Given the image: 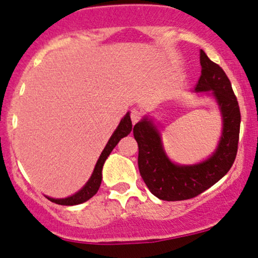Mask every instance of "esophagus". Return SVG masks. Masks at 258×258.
Returning <instances> with one entry per match:
<instances>
[{
  "instance_id": "1",
  "label": "esophagus",
  "mask_w": 258,
  "mask_h": 258,
  "mask_svg": "<svg viewBox=\"0 0 258 258\" xmlns=\"http://www.w3.org/2000/svg\"><path fill=\"white\" fill-rule=\"evenodd\" d=\"M141 116H142V112L137 110V109H133V110H131V120L133 123L138 122V121L141 120Z\"/></svg>"
}]
</instances>
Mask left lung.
Returning <instances> with one entry per match:
<instances>
[{
    "label": "left lung",
    "instance_id": "1",
    "mask_svg": "<svg viewBox=\"0 0 258 258\" xmlns=\"http://www.w3.org/2000/svg\"><path fill=\"white\" fill-rule=\"evenodd\" d=\"M200 65L201 76L195 92L212 91L223 119V133L211 158L198 165L179 166L168 160L160 133L152 121L144 119L133 127L138 143L139 173L149 190L161 200L179 201L198 197L230 170L238 153L241 116L232 84L223 69L203 49Z\"/></svg>",
    "mask_w": 258,
    "mask_h": 258
}]
</instances>
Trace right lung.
<instances>
[{
    "label": "right lung",
    "mask_w": 258,
    "mask_h": 258,
    "mask_svg": "<svg viewBox=\"0 0 258 258\" xmlns=\"http://www.w3.org/2000/svg\"><path fill=\"white\" fill-rule=\"evenodd\" d=\"M132 131V121L130 117V112H127L122 120H121L120 125L117 126V128L115 130V132L112 133V136L109 139V142L106 143V146L100 154L98 161H97L96 167H94L93 173H92L90 180L86 183V185L81 190H79L78 193L74 194L73 197L65 198V199H53V198H48V200H51L52 203L58 204V205H79V204L85 203L88 199H91L94 194L98 191L100 183H102V168L104 165L106 158L109 156V154L111 153V150L116 147V144L119 143L120 139L128 136V133Z\"/></svg>",
    "instance_id": "right-lung-1"
}]
</instances>
